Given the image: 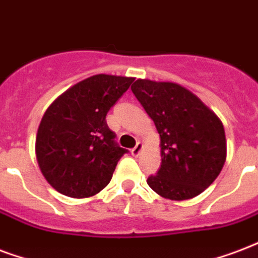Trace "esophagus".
Masks as SVG:
<instances>
[{
    "label": "esophagus",
    "mask_w": 258,
    "mask_h": 258,
    "mask_svg": "<svg viewBox=\"0 0 258 258\" xmlns=\"http://www.w3.org/2000/svg\"><path fill=\"white\" fill-rule=\"evenodd\" d=\"M142 149H143V145L141 142L137 143V146L134 147L133 150H131V154L134 155V157H138V155L142 153Z\"/></svg>",
    "instance_id": "34e87169"
}]
</instances>
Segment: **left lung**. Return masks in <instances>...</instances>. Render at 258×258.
Instances as JSON below:
<instances>
[{
	"label": "left lung",
	"instance_id": "8db88e82",
	"mask_svg": "<svg viewBox=\"0 0 258 258\" xmlns=\"http://www.w3.org/2000/svg\"><path fill=\"white\" fill-rule=\"evenodd\" d=\"M131 90L161 138V168L147 178L149 186L170 200L202 194L225 165L221 119L196 94L174 82L137 80Z\"/></svg>",
	"mask_w": 258,
	"mask_h": 258
}]
</instances>
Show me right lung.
I'll use <instances>...</instances> for the list:
<instances>
[{
	"label": "right lung",
	"instance_id": "obj_1",
	"mask_svg": "<svg viewBox=\"0 0 258 258\" xmlns=\"http://www.w3.org/2000/svg\"><path fill=\"white\" fill-rule=\"evenodd\" d=\"M133 82V77L92 76L47 108L35 151L40 172L59 194L90 198L109 184L127 150L116 145L105 116Z\"/></svg>",
	"mask_w": 258,
	"mask_h": 258
}]
</instances>
